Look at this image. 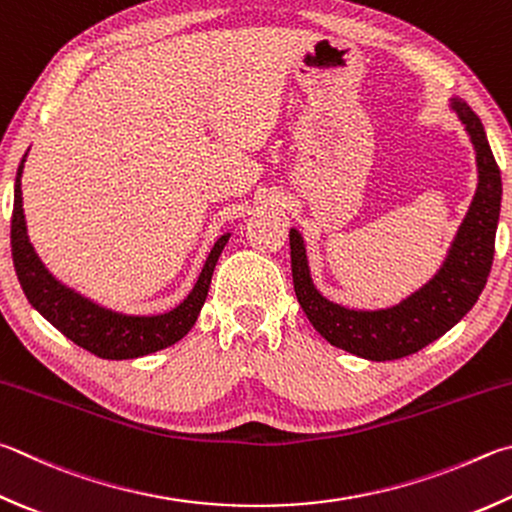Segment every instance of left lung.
Here are the masks:
<instances>
[{
  "label": "left lung",
  "mask_w": 512,
  "mask_h": 512,
  "mask_svg": "<svg viewBox=\"0 0 512 512\" xmlns=\"http://www.w3.org/2000/svg\"><path fill=\"white\" fill-rule=\"evenodd\" d=\"M452 109L475 145L477 192L439 273L407 300L378 311H356L327 300L313 286L302 235L295 228L288 232L297 302L324 340L353 356L383 362L427 347L475 306L488 282L501 208V174L479 116L459 98H452Z\"/></svg>",
  "instance_id": "1"
}]
</instances>
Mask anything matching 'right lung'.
Instances as JSON below:
<instances>
[{
    "instance_id": "add662e5",
    "label": "right lung",
    "mask_w": 512,
    "mask_h": 512,
    "mask_svg": "<svg viewBox=\"0 0 512 512\" xmlns=\"http://www.w3.org/2000/svg\"><path fill=\"white\" fill-rule=\"evenodd\" d=\"M26 154L17 167L15 179V203L11 219V248L17 280L22 284L26 300L33 309L40 311L55 329L64 333L78 347L87 349L105 360H129L141 358L147 353L161 351L179 342L199 318V311L208 297V288L215 271L221 250L228 244L230 235H221L212 246L210 255L203 264L197 284L190 295L176 309L159 315H125L105 309L85 295L64 286L46 271L42 259L26 232L24 208H22V170Z\"/></svg>"
}]
</instances>
